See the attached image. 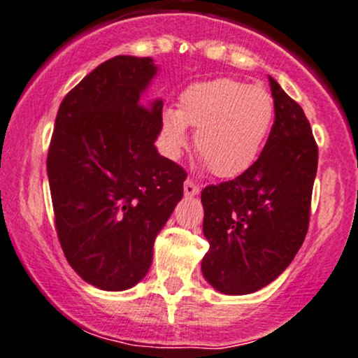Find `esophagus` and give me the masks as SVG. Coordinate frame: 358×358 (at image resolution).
<instances>
[{
	"mask_svg": "<svg viewBox=\"0 0 358 358\" xmlns=\"http://www.w3.org/2000/svg\"><path fill=\"white\" fill-rule=\"evenodd\" d=\"M198 193H200V187H198V184H194L193 180L187 179L186 182H184V194H186L187 198H191V196H196Z\"/></svg>",
	"mask_w": 358,
	"mask_h": 358,
	"instance_id": "esophagus-1",
	"label": "esophagus"
}]
</instances>
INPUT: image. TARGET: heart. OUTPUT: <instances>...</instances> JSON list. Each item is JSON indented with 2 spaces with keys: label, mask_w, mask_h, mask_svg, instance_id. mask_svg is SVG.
Wrapping results in <instances>:
<instances>
[{
  "label": "heart",
  "mask_w": 358,
  "mask_h": 358,
  "mask_svg": "<svg viewBox=\"0 0 358 358\" xmlns=\"http://www.w3.org/2000/svg\"><path fill=\"white\" fill-rule=\"evenodd\" d=\"M274 122V99L260 86L220 77L187 86L178 110L162 113L165 153L178 158L194 129V148L219 178H234L259 158Z\"/></svg>",
  "instance_id": "b5f03b06"
}]
</instances>
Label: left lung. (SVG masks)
I'll list each match as a JSON object with an SVG mask.
<instances>
[{"mask_svg":"<svg viewBox=\"0 0 358 358\" xmlns=\"http://www.w3.org/2000/svg\"><path fill=\"white\" fill-rule=\"evenodd\" d=\"M275 120L259 160L201 191L205 279L224 294L255 293L285 272L307 236L317 150L303 110L268 77Z\"/></svg>","mask_w":358,"mask_h":358,"instance_id":"obj_1","label":"left lung"}]
</instances>
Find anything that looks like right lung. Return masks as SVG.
<instances>
[{
    "mask_svg": "<svg viewBox=\"0 0 358 358\" xmlns=\"http://www.w3.org/2000/svg\"><path fill=\"white\" fill-rule=\"evenodd\" d=\"M152 58L119 55L64 98L48 152L55 227L70 267L105 291L138 285L182 198L186 172L157 152L164 101Z\"/></svg>",
    "mask_w": 358,
    "mask_h": 358,
    "instance_id": "right-lung-1",
    "label": "right lung"
}]
</instances>
